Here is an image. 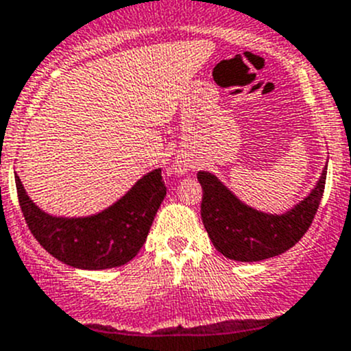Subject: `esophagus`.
I'll return each mask as SVG.
<instances>
[{
  "label": "esophagus",
  "instance_id": "1",
  "mask_svg": "<svg viewBox=\"0 0 351 351\" xmlns=\"http://www.w3.org/2000/svg\"><path fill=\"white\" fill-rule=\"evenodd\" d=\"M176 170L181 173H184V172H188V170H191V165H189L188 162H178L176 163Z\"/></svg>",
  "mask_w": 351,
  "mask_h": 351
}]
</instances>
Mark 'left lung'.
<instances>
[{
  "mask_svg": "<svg viewBox=\"0 0 351 351\" xmlns=\"http://www.w3.org/2000/svg\"><path fill=\"white\" fill-rule=\"evenodd\" d=\"M326 173L324 169L313 191L295 208L282 215H269L239 202L215 176L198 172L203 226L213 246L238 262H258L285 253L308 231L322 199Z\"/></svg>",
  "mask_w": 351,
  "mask_h": 351,
  "instance_id": "obj_1",
  "label": "left lung"
}]
</instances>
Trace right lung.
Wrapping results in <instances>:
<instances>
[{"instance_id": "add662e5", "label": "right lung", "mask_w": 351, "mask_h": 351, "mask_svg": "<svg viewBox=\"0 0 351 351\" xmlns=\"http://www.w3.org/2000/svg\"><path fill=\"white\" fill-rule=\"evenodd\" d=\"M15 184L23 219L39 245L60 262L88 270L112 269L134 258L167 195L162 170L156 169L105 212L84 219H60L31 202L19 176Z\"/></svg>"}]
</instances>
